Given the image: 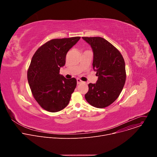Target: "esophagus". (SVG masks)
I'll use <instances>...</instances> for the list:
<instances>
[{
    "mask_svg": "<svg viewBox=\"0 0 157 157\" xmlns=\"http://www.w3.org/2000/svg\"><path fill=\"white\" fill-rule=\"evenodd\" d=\"M76 80H77V83H78V84H81L82 82H82V81H81L80 79H78V78Z\"/></svg>",
    "mask_w": 157,
    "mask_h": 157,
    "instance_id": "1",
    "label": "esophagus"
}]
</instances>
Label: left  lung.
<instances>
[{
	"label": "left lung",
	"mask_w": 157,
	"mask_h": 157,
	"mask_svg": "<svg viewBox=\"0 0 157 157\" xmlns=\"http://www.w3.org/2000/svg\"><path fill=\"white\" fill-rule=\"evenodd\" d=\"M92 48L93 68L96 71V83L88 84L85 94L87 102L97 108H104L119 97L125 82L124 59L119 51L101 37H82Z\"/></svg>",
	"instance_id": "left-lung-1"
}]
</instances>
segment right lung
Masks as SVG:
<instances>
[{
	"label": "right lung",
	"instance_id": "1",
	"mask_svg": "<svg viewBox=\"0 0 157 157\" xmlns=\"http://www.w3.org/2000/svg\"><path fill=\"white\" fill-rule=\"evenodd\" d=\"M80 36L53 39L40 47L32 57L27 78L32 94L44 110L56 113L68 105L76 87L75 78L66 79L59 74L68 52Z\"/></svg>",
	"mask_w": 157,
	"mask_h": 157
}]
</instances>
